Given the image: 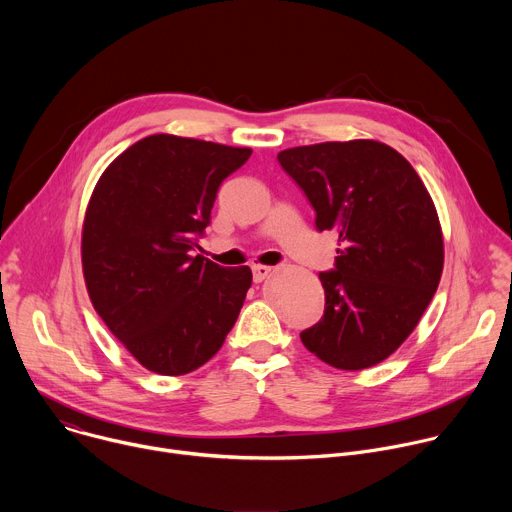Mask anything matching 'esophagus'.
Instances as JSON below:
<instances>
[{
  "label": "esophagus",
  "mask_w": 512,
  "mask_h": 512,
  "mask_svg": "<svg viewBox=\"0 0 512 512\" xmlns=\"http://www.w3.org/2000/svg\"><path fill=\"white\" fill-rule=\"evenodd\" d=\"M271 271H273V267H269V265H253V281L261 283Z\"/></svg>",
  "instance_id": "1"
}]
</instances>
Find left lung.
<instances>
[{
	"label": "left lung",
	"mask_w": 512,
	"mask_h": 512,
	"mask_svg": "<svg viewBox=\"0 0 512 512\" xmlns=\"http://www.w3.org/2000/svg\"><path fill=\"white\" fill-rule=\"evenodd\" d=\"M306 192L316 229L338 235L336 269L320 273L324 318L300 334L340 371L389 358L415 330L444 271V233L413 166L375 139L324 141L277 154Z\"/></svg>",
	"instance_id": "obj_1"
}]
</instances>
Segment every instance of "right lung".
<instances>
[{
	"instance_id": "1",
	"label": "right lung",
	"mask_w": 512,
	"mask_h": 512,
	"mask_svg": "<svg viewBox=\"0 0 512 512\" xmlns=\"http://www.w3.org/2000/svg\"><path fill=\"white\" fill-rule=\"evenodd\" d=\"M251 148L154 133L101 174L87 204L81 261L105 326L143 369L196 371L235 326L253 273L190 251L210 221L221 182Z\"/></svg>"
}]
</instances>
